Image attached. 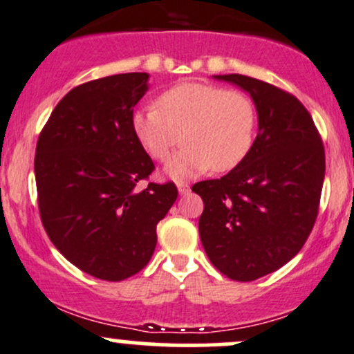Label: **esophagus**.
Segmentation results:
<instances>
[{"label": "esophagus", "mask_w": 354, "mask_h": 354, "mask_svg": "<svg viewBox=\"0 0 354 354\" xmlns=\"http://www.w3.org/2000/svg\"><path fill=\"white\" fill-rule=\"evenodd\" d=\"M177 190H178V194H180V196H185V194L190 192V185L185 184V182H178Z\"/></svg>", "instance_id": "esophagus-1"}]
</instances>
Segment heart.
Masks as SVG:
<instances>
[{
    "label": "heart",
    "instance_id": "b5f03b06",
    "mask_svg": "<svg viewBox=\"0 0 354 354\" xmlns=\"http://www.w3.org/2000/svg\"><path fill=\"white\" fill-rule=\"evenodd\" d=\"M132 132L142 149L164 162L182 138L180 150L165 167L167 176L184 178L236 169L251 152L257 113L251 98L237 90L207 83H180L157 98L156 109L132 115Z\"/></svg>",
    "mask_w": 354,
    "mask_h": 354
}]
</instances>
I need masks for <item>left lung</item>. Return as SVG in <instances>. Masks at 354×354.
I'll return each mask as SVG.
<instances>
[{
	"instance_id": "1",
	"label": "left lung",
	"mask_w": 354,
	"mask_h": 354,
	"mask_svg": "<svg viewBox=\"0 0 354 354\" xmlns=\"http://www.w3.org/2000/svg\"><path fill=\"white\" fill-rule=\"evenodd\" d=\"M251 95L257 137L227 176L198 182V234L210 263L234 281L259 279L291 261L315 225L324 149L311 115L288 91L244 75H214Z\"/></svg>"
}]
</instances>
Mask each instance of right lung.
I'll list each match as a JSON object with an SVG mask.
<instances>
[{"label": "right lung", "instance_id": "1", "mask_svg": "<svg viewBox=\"0 0 354 354\" xmlns=\"http://www.w3.org/2000/svg\"><path fill=\"white\" fill-rule=\"evenodd\" d=\"M149 73H120L70 90L41 130L35 156L43 227L71 264L105 281L144 269L157 224L177 198L172 182L140 187L153 162L132 132Z\"/></svg>", "mask_w": 354, "mask_h": 354}]
</instances>
